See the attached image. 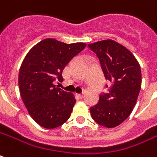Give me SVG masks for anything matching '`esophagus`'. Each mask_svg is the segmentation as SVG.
<instances>
[{
  "mask_svg": "<svg viewBox=\"0 0 157 157\" xmlns=\"http://www.w3.org/2000/svg\"><path fill=\"white\" fill-rule=\"evenodd\" d=\"M77 96H78V97L80 98V99H81V98H83L84 94H83V93H82V94H77Z\"/></svg>",
  "mask_w": 157,
  "mask_h": 157,
  "instance_id": "esophagus-1",
  "label": "esophagus"
}]
</instances>
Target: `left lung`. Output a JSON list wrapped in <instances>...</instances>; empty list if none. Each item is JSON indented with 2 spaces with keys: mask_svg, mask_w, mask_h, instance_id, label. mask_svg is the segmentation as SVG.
Segmentation results:
<instances>
[{
  "mask_svg": "<svg viewBox=\"0 0 157 157\" xmlns=\"http://www.w3.org/2000/svg\"><path fill=\"white\" fill-rule=\"evenodd\" d=\"M97 55L106 80L112 82L107 94L90 109L92 118L108 128H115L128 118L142 86V71L137 60L127 48L112 39L88 44Z\"/></svg>",
  "mask_w": 157,
  "mask_h": 157,
  "instance_id": "8db88e82",
  "label": "left lung"
}]
</instances>
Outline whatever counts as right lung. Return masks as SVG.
<instances>
[{
    "instance_id": "add662e5",
    "label": "right lung",
    "mask_w": 157,
    "mask_h": 157,
    "mask_svg": "<svg viewBox=\"0 0 157 157\" xmlns=\"http://www.w3.org/2000/svg\"><path fill=\"white\" fill-rule=\"evenodd\" d=\"M86 46L85 43L67 44L46 39L23 60L18 80L21 99L29 115L44 128H56L70 118L75 95L56 87L53 81H63V69Z\"/></svg>"
}]
</instances>
